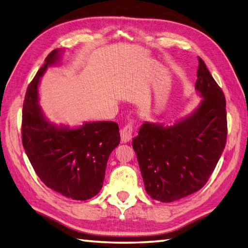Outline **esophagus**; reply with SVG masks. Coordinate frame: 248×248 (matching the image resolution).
I'll return each instance as SVG.
<instances>
[{
	"label": "esophagus",
	"mask_w": 248,
	"mask_h": 248,
	"mask_svg": "<svg viewBox=\"0 0 248 248\" xmlns=\"http://www.w3.org/2000/svg\"><path fill=\"white\" fill-rule=\"evenodd\" d=\"M134 133V125L133 123H128L125 125L124 127L121 130V139H122V142H127L133 137Z\"/></svg>",
	"instance_id": "1"
}]
</instances>
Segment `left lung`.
Segmentation results:
<instances>
[{
    "label": "left lung",
    "mask_w": 248,
    "mask_h": 248,
    "mask_svg": "<svg viewBox=\"0 0 248 248\" xmlns=\"http://www.w3.org/2000/svg\"><path fill=\"white\" fill-rule=\"evenodd\" d=\"M196 89L199 108L170 127L144 123L133 139L146 193L161 202L184 198L203 187L227 140L226 98L200 58Z\"/></svg>",
    "instance_id": "1"
}]
</instances>
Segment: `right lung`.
Masks as SVG:
<instances>
[{
    "label": "right lung",
    "instance_id": "right-lung-1",
    "mask_svg": "<svg viewBox=\"0 0 248 248\" xmlns=\"http://www.w3.org/2000/svg\"><path fill=\"white\" fill-rule=\"evenodd\" d=\"M59 50L48 54L30 82L22 109V144L38 178L47 187L75 200H88L103 187L111 152L120 143L115 122H93L77 129L57 128L44 118L37 85Z\"/></svg>",
    "mask_w": 248,
    "mask_h": 248
}]
</instances>
